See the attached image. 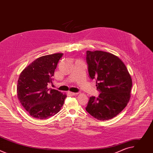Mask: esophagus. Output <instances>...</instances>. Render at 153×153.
Segmentation results:
<instances>
[{"label": "esophagus", "instance_id": "34e87169", "mask_svg": "<svg viewBox=\"0 0 153 153\" xmlns=\"http://www.w3.org/2000/svg\"><path fill=\"white\" fill-rule=\"evenodd\" d=\"M68 93L70 95H72V96H76L78 94V93H73V92H70V91H68Z\"/></svg>", "mask_w": 153, "mask_h": 153}]
</instances>
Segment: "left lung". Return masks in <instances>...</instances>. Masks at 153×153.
<instances>
[{
  "label": "left lung",
  "instance_id": "obj_1",
  "mask_svg": "<svg viewBox=\"0 0 153 153\" xmlns=\"http://www.w3.org/2000/svg\"><path fill=\"white\" fill-rule=\"evenodd\" d=\"M90 77L96 79L98 97L90 98L86 110L100 120L116 117L127 105L131 97L132 79L125 65L116 55L102 51H87Z\"/></svg>",
  "mask_w": 153,
  "mask_h": 153
}]
</instances>
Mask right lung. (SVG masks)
I'll return each mask as SVG.
<instances>
[{
    "label": "right lung",
    "mask_w": 153,
    "mask_h": 153,
    "mask_svg": "<svg viewBox=\"0 0 153 153\" xmlns=\"http://www.w3.org/2000/svg\"><path fill=\"white\" fill-rule=\"evenodd\" d=\"M63 53L40 57L20 73L17 95L22 106L34 118L45 119L60 111L67 94L48 88L52 77Z\"/></svg>",
    "instance_id": "obj_1"
}]
</instances>
